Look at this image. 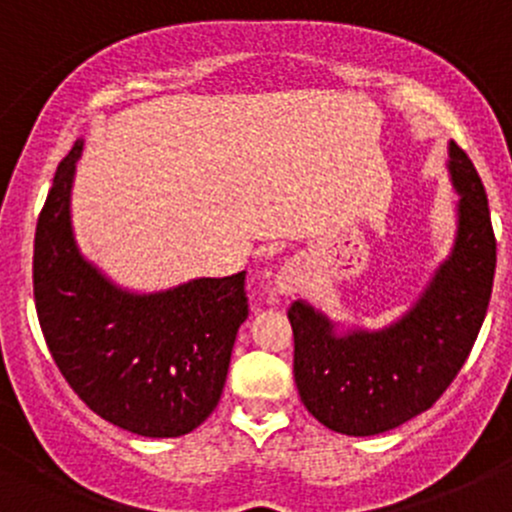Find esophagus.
<instances>
[{
  "label": "esophagus",
  "instance_id": "1",
  "mask_svg": "<svg viewBox=\"0 0 512 512\" xmlns=\"http://www.w3.org/2000/svg\"><path fill=\"white\" fill-rule=\"evenodd\" d=\"M300 283H302V271H300L298 263H295V261L283 263V266H280V271H278V276H276L278 293H283V295L298 293Z\"/></svg>",
  "mask_w": 512,
  "mask_h": 512
}]
</instances>
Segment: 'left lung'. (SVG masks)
<instances>
[{
	"mask_svg": "<svg viewBox=\"0 0 512 512\" xmlns=\"http://www.w3.org/2000/svg\"><path fill=\"white\" fill-rule=\"evenodd\" d=\"M449 173L459 200L454 249L420 300L381 332L334 334L307 302H293V373L300 400L334 432L371 437L430 410L469 359L496 276V234L486 188L456 141Z\"/></svg>",
	"mask_w": 512,
	"mask_h": 512,
	"instance_id": "obj_1",
	"label": "left lung"
}]
</instances>
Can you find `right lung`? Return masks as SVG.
Returning <instances> with one entry per match:
<instances>
[{"label":"right lung","mask_w":512,"mask_h":512,"mask_svg":"<svg viewBox=\"0 0 512 512\" xmlns=\"http://www.w3.org/2000/svg\"><path fill=\"white\" fill-rule=\"evenodd\" d=\"M82 141L60 161L38 214L34 300L48 351L92 412L141 437H180L217 408L239 327L246 271L134 295L80 256L70 188Z\"/></svg>","instance_id":"add662e5"}]
</instances>
